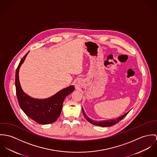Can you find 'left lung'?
Instances as JSON below:
<instances>
[{
    "label": "left lung",
    "mask_w": 157,
    "mask_h": 157,
    "mask_svg": "<svg viewBox=\"0 0 157 157\" xmlns=\"http://www.w3.org/2000/svg\"><path fill=\"white\" fill-rule=\"evenodd\" d=\"M82 112H83V114H84V116L86 117V119H87V121L88 122H90V123L93 124H94V125H97V126H102V127H109L111 126H113L117 123L120 122L121 120H122L128 114L129 112H128L127 113L124 114V115L122 116L121 117H119V118H117L116 119H114V120H108V121H93L91 119H90L89 117H87V115L86 114L85 112H84V110L83 109V108L82 107Z\"/></svg>",
    "instance_id": "obj_1"
}]
</instances>
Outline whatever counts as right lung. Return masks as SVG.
<instances>
[{
	"instance_id": "add662e5",
	"label": "right lung",
	"mask_w": 157,
	"mask_h": 157,
	"mask_svg": "<svg viewBox=\"0 0 157 157\" xmlns=\"http://www.w3.org/2000/svg\"><path fill=\"white\" fill-rule=\"evenodd\" d=\"M28 53L20 60L16 71L15 85L18 102L23 112L31 119L41 124H50L58 119L66 97L75 90V88L71 86L63 89L46 99H36L26 94L19 82L18 70Z\"/></svg>"
}]
</instances>
